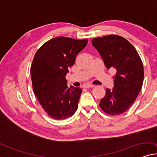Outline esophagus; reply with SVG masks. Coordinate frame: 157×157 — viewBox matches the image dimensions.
<instances>
[{
  "mask_svg": "<svg viewBox=\"0 0 157 157\" xmlns=\"http://www.w3.org/2000/svg\"><path fill=\"white\" fill-rule=\"evenodd\" d=\"M83 86H84V88H90V87H93V86H94V85L91 84H84L83 85Z\"/></svg>",
  "mask_w": 157,
  "mask_h": 157,
  "instance_id": "obj_1",
  "label": "esophagus"
}]
</instances>
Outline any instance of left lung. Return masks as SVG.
I'll list each match as a JSON object with an SVG mask.
<instances>
[{
    "label": "left lung",
    "instance_id": "obj_1",
    "mask_svg": "<svg viewBox=\"0 0 157 157\" xmlns=\"http://www.w3.org/2000/svg\"><path fill=\"white\" fill-rule=\"evenodd\" d=\"M108 69H115L113 87L106 89L100 107L110 115L125 112L136 100L144 82V66L138 52L127 40L109 35L92 40Z\"/></svg>",
    "mask_w": 157,
    "mask_h": 157
}]
</instances>
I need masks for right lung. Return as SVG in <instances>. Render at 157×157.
Instances as JSON below:
<instances>
[{
    "mask_svg": "<svg viewBox=\"0 0 157 157\" xmlns=\"http://www.w3.org/2000/svg\"><path fill=\"white\" fill-rule=\"evenodd\" d=\"M87 43V39L57 37L43 44L34 56L30 69L34 93L53 119L72 117L78 108L82 90L67 86L65 75Z\"/></svg>",
    "mask_w": 157,
    "mask_h": 157,
    "instance_id": "1",
    "label": "right lung"
}]
</instances>
